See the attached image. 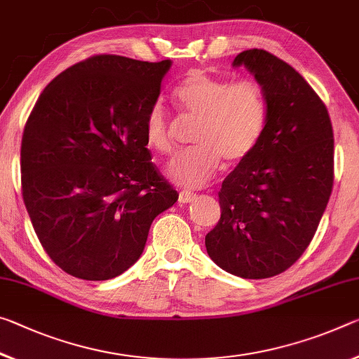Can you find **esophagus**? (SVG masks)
I'll return each instance as SVG.
<instances>
[{"label": "esophagus", "instance_id": "esophagus-1", "mask_svg": "<svg viewBox=\"0 0 359 359\" xmlns=\"http://www.w3.org/2000/svg\"><path fill=\"white\" fill-rule=\"evenodd\" d=\"M196 198V195L195 193H191V191H180L179 193V203H182V204H185V203H190V201H193Z\"/></svg>", "mask_w": 359, "mask_h": 359}]
</instances>
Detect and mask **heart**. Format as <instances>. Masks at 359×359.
<instances>
[{"mask_svg":"<svg viewBox=\"0 0 359 359\" xmlns=\"http://www.w3.org/2000/svg\"><path fill=\"white\" fill-rule=\"evenodd\" d=\"M174 97L198 124L196 147L177 153L168 164L170 180L198 189L214 177L222 161L236 166L252 155L266 123V99L257 81H233L196 70L179 84ZM144 133L150 149L164 155L172 151V119L161 104L150 107Z\"/></svg>","mask_w":359,"mask_h":359,"instance_id":"b5f03b06","label":"heart"}]
</instances>
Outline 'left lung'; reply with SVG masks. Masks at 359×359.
<instances>
[{
    "label": "left lung",
    "mask_w": 359,
    "mask_h": 359,
    "mask_svg": "<svg viewBox=\"0 0 359 359\" xmlns=\"http://www.w3.org/2000/svg\"><path fill=\"white\" fill-rule=\"evenodd\" d=\"M240 65L264 89L266 123L252 155L222 182L206 249L231 275L264 280L294 265L315 236L332 191L334 133L324 102L291 65L264 49L243 50Z\"/></svg>",
    "instance_id": "left-lung-1"
}]
</instances>
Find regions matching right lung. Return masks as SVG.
Wrapping results in <instances>:
<instances>
[{"label": "right lung", "instance_id": "right-lung-1", "mask_svg": "<svg viewBox=\"0 0 359 359\" xmlns=\"http://www.w3.org/2000/svg\"><path fill=\"white\" fill-rule=\"evenodd\" d=\"M169 67L93 55L57 75L27 119L22 196L43 249L68 275H121L139 260L153 219L177 201L144 133Z\"/></svg>", "mask_w": 359, "mask_h": 359}]
</instances>
